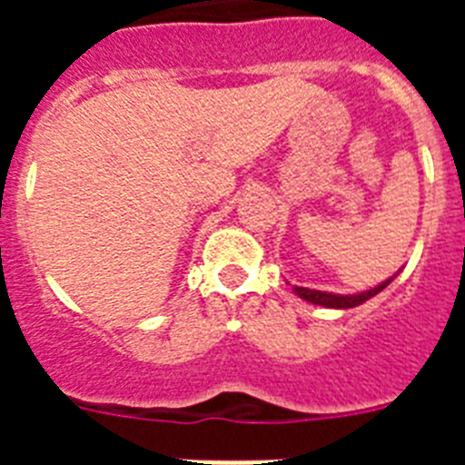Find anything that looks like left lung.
Returning a JSON list of instances; mask_svg holds the SVG:
<instances>
[{
  "instance_id": "8db88e82",
  "label": "left lung",
  "mask_w": 465,
  "mask_h": 465,
  "mask_svg": "<svg viewBox=\"0 0 465 465\" xmlns=\"http://www.w3.org/2000/svg\"><path fill=\"white\" fill-rule=\"evenodd\" d=\"M393 282L391 279H386L381 282L380 286L371 291H363V293H356V295H338V293H326V291H314V289H305V286H295V295H300L302 300L312 302V305H322V307H332V310H349V307H356V305H363L365 300H371L372 295H377L380 291H384L389 283Z\"/></svg>"
}]
</instances>
